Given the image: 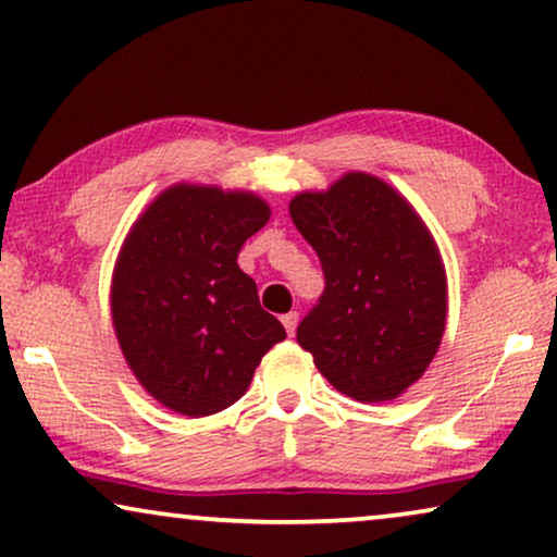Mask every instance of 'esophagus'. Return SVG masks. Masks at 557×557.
<instances>
[{
	"label": "esophagus",
	"mask_w": 557,
	"mask_h": 557,
	"mask_svg": "<svg viewBox=\"0 0 557 557\" xmlns=\"http://www.w3.org/2000/svg\"><path fill=\"white\" fill-rule=\"evenodd\" d=\"M281 322H284L288 334H294L296 332V324H299V314H296V311H288V314L281 317Z\"/></svg>",
	"instance_id": "1"
}]
</instances>
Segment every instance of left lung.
<instances>
[{
  "instance_id": "8db88e82",
  "label": "left lung",
  "mask_w": 557,
  "mask_h": 557,
  "mask_svg": "<svg viewBox=\"0 0 557 557\" xmlns=\"http://www.w3.org/2000/svg\"><path fill=\"white\" fill-rule=\"evenodd\" d=\"M288 212L324 271V294L296 339L339 393L398 398L429 368L446 326V271L429 227L364 172L296 195Z\"/></svg>"
}]
</instances>
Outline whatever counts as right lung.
Here are the masks:
<instances>
[{
  "label": "right lung",
  "instance_id": "right-lung-1",
  "mask_svg": "<svg viewBox=\"0 0 557 557\" xmlns=\"http://www.w3.org/2000/svg\"><path fill=\"white\" fill-rule=\"evenodd\" d=\"M269 218L253 193L174 185L126 235L111 284L113 330L136 380L174 413L233 406L286 337L238 265L243 243Z\"/></svg>",
  "mask_w": 557,
  "mask_h": 557
}]
</instances>
